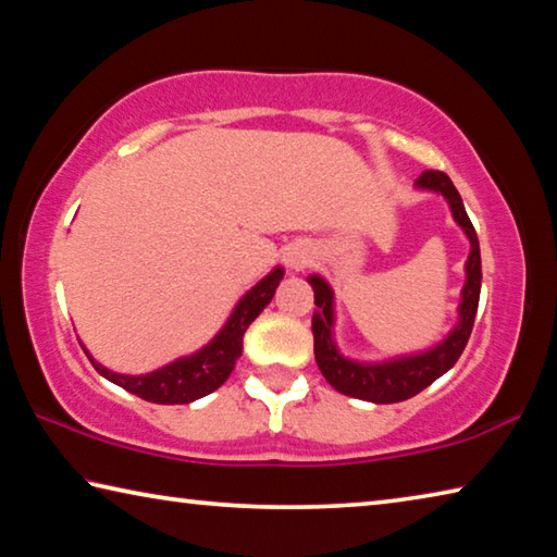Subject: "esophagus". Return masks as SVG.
Segmentation results:
<instances>
[{
	"label": "esophagus",
	"instance_id": "esophagus-1",
	"mask_svg": "<svg viewBox=\"0 0 557 557\" xmlns=\"http://www.w3.org/2000/svg\"><path fill=\"white\" fill-rule=\"evenodd\" d=\"M307 260H309V250L305 245H289L285 252V262L289 270H301L307 265Z\"/></svg>",
	"mask_w": 557,
	"mask_h": 557
}]
</instances>
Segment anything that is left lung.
Returning <instances> with one entry per match:
<instances>
[{
    "mask_svg": "<svg viewBox=\"0 0 557 557\" xmlns=\"http://www.w3.org/2000/svg\"><path fill=\"white\" fill-rule=\"evenodd\" d=\"M414 186L420 191L445 196L451 219L465 231L469 240V258L465 262L467 280L465 287H461V299L457 307V324L449 329V334L440 344L418 354L385 358V361H356V358H348L338 351L334 342V289L329 287V282L322 275L307 277V282L314 289L317 305L312 317V334L319 371H322L332 388L358 400L400 403L418 395L420 391H425L430 383H435L440 375H445L457 363V358L469 342L471 326H474L479 292H482V256H479L474 225L469 221L459 191L445 172H422Z\"/></svg>",
    "mask_w": 557,
    "mask_h": 557,
    "instance_id": "8db88e82",
    "label": "left lung"
}]
</instances>
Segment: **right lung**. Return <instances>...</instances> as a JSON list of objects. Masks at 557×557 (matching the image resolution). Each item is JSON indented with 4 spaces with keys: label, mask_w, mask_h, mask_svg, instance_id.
<instances>
[{
    "label": "right lung",
    "mask_w": 557,
    "mask_h": 557,
    "mask_svg": "<svg viewBox=\"0 0 557 557\" xmlns=\"http://www.w3.org/2000/svg\"><path fill=\"white\" fill-rule=\"evenodd\" d=\"M282 275H285V268L277 265L275 270H270L256 287H250L238 299V305L233 307V312L225 319L221 332L215 334L209 344L201 346L199 351L176 358V361L166 363L157 371H149L143 375L115 373L98 363L86 346H81L102 379L120 385V388L137 395V398L159 405L194 403L203 398V395L213 393L215 388H221V385L228 381L235 361H238L243 354L245 329L256 322L258 314L270 305V299L275 297V289Z\"/></svg>",
    "instance_id": "1"
}]
</instances>
